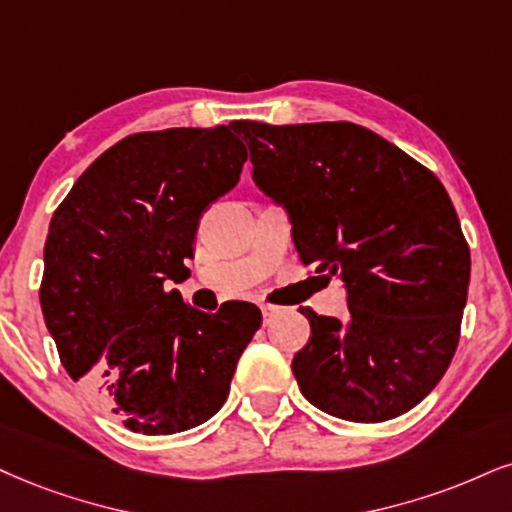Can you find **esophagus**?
I'll return each mask as SVG.
<instances>
[{
    "instance_id": "obj_1",
    "label": "esophagus",
    "mask_w": 512,
    "mask_h": 512,
    "mask_svg": "<svg viewBox=\"0 0 512 512\" xmlns=\"http://www.w3.org/2000/svg\"><path fill=\"white\" fill-rule=\"evenodd\" d=\"M261 313H263V323H270V320H273L277 313H282V308L280 306H273V304H263L261 306Z\"/></svg>"
}]
</instances>
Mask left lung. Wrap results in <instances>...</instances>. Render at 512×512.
Here are the masks:
<instances>
[{"label":"left lung","mask_w":512,"mask_h":512,"mask_svg":"<svg viewBox=\"0 0 512 512\" xmlns=\"http://www.w3.org/2000/svg\"><path fill=\"white\" fill-rule=\"evenodd\" d=\"M251 178L285 208L304 266L342 280L344 320L304 311L301 394L351 422H384L449 368L470 285V249L437 175L356 123H230Z\"/></svg>","instance_id":"8db88e82"}]
</instances>
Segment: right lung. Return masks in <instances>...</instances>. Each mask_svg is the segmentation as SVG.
Here are the masks:
<instances>
[{
    "label": "right lung",
    "mask_w": 512,
    "mask_h": 512,
    "mask_svg": "<svg viewBox=\"0 0 512 512\" xmlns=\"http://www.w3.org/2000/svg\"><path fill=\"white\" fill-rule=\"evenodd\" d=\"M216 128L137 132L106 149L56 208L40 304L61 363L132 432L175 434L216 415L261 311H197L185 282L201 213L239 182L246 147Z\"/></svg>",
    "instance_id": "obj_1"
}]
</instances>
